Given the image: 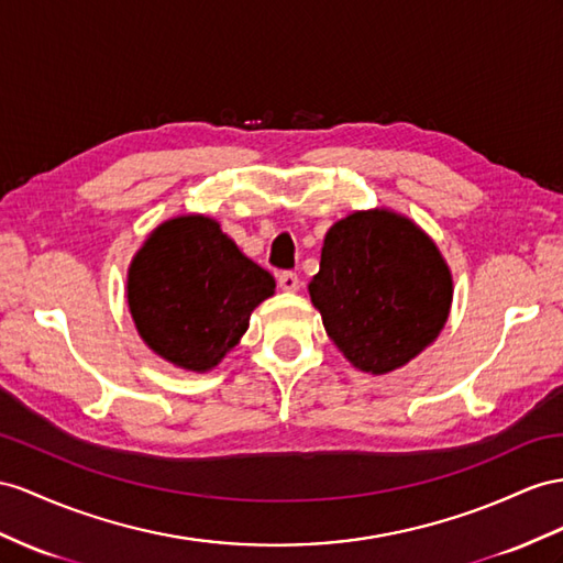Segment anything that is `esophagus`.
Returning a JSON list of instances; mask_svg holds the SVG:
<instances>
[{
  "instance_id": "esophagus-1",
  "label": "esophagus",
  "mask_w": 563,
  "mask_h": 563,
  "mask_svg": "<svg viewBox=\"0 0 563 563\" xmlns=\"http://www.w3.org/2000/svg\"><path fill=\"white\" fill-rule=\"evenodd\" d=\"M278 285H280V290H285V292H297L301 287L299 276L295 271H280L278 273Z\"/></svg>"
}]
</instances>
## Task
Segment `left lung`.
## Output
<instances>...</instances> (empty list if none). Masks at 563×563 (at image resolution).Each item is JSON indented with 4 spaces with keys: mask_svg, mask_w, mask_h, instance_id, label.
<instances>
[{
    "mask_svg": "<svg viewBox=\"0 0 563 563\" xmlns=\"http://www.w3.org/2000/svg\"><path fill=\"white\" fill-rule=\"evenodd\" d=\"M309 295L340 352L380 376L440 335L452 276L435 242L405 216L356 211L328 230Z\"/></svg>",
    "mask_w": 563,
    "mask_h": 563,
    "instance_id": "left-lung-1",
    "label": "left lung"
}]
</instances>
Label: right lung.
<instances>
[{
  "label": "right lung",
  "instance_id": "add662e5",
  "mask_svg": "<svg viewBox=\"0 0 563 563\" xmlns=\"http://www.w3.org/2000/svg\"><path fill=\"white\" fill-rule=\"evenodd\" d=\"M276 280L207 216L158 225L128 271L137 333L166 362L209 371L250 328Z\"/></svg>",
  "mask_w": 563,
  "mask_h": 563
}]
</instances>
